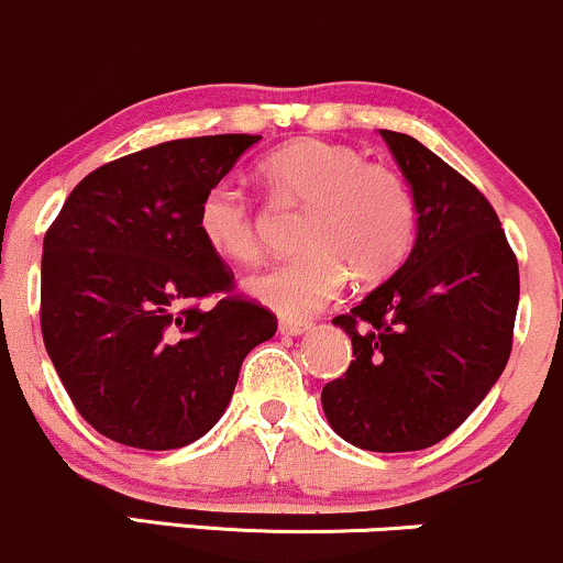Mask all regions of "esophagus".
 Segmentation results:
<instances>
[{
    "label": "esophagus",
    "instance_id": "1",
    "mask_svg": "<svg viewBox=\"0 0 563 563\" xmlns=\"http://www.w3.org/2000/svg\"><path fill=\"white\" fill-rule=\"evenodd\" d=\"M279 330H282V334H289V338H300V334H306V332H311V324H308V321H282L279 324Z\"/></svg>",
    "mask_w": 563,
    "mask_h": 563
}]
</instances>
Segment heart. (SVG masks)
Masks as SVG:
<instances>
[{
	"label": "heart",
	"mask_w": 563,
	"mask_h": 563,
	"mask_svg": "<svg viewBox=\"0 0 563 563\" xmlns=\"http://www.w3.org/2000/svg\"><path fill=\"white\" fill-rule=\"evenodd\" d=\"M271 191L306 201L300 255L255 271L244 292L284 319H308L330 306L349 274L358 284L388 279L415 239V205L394 169L362 159L343 143L300 137L261 162ZM197 225L205 244L229 263L261 255L257 220L242 188L212 183L199 201Z\"/></svg>",
	"instance_id": "heart-1"
}]
</instances>
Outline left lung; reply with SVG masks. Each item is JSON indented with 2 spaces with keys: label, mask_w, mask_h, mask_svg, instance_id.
Listing matches in <instances>:
<instances>
[{
  "label": "left lung",
  "mask_w": 563,
  "mask_h": 563,
  "mask_svg": "<svg viewBox=\"0 0 563 563\" xmlns=\"http://www.w3.org/2000/svg\"><path fill=\"white\" fill-rule=\"evenodd\" d=\"M415 205V244L388 282L332 324L353 362L327 383L332 431L358 450L439 444L500 380L514 345L519 263L484 194L404 132L380 130Z\"/></svg>",
  "instance_id": "1"
}]
</instances>
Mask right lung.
Here are the masks:
<instances>
[{"mask_svg": "<svg viewBox=\"0 0 563 563\" xmlns=\"http://www.w3.org/2000/svg\"><path fill=\"white\" fill-rule=\"evenodd\" d=\"M261 135L151 145L68 194L42 247V338L74 407L135 450H178L223 418L239 369L276 316L225 295L233 274L201 239L199 201Z\"/></svg>", "mask_w": 563, "mask_h": 563, "instance_id": "1", "label": "right lung"}]
</instances>
